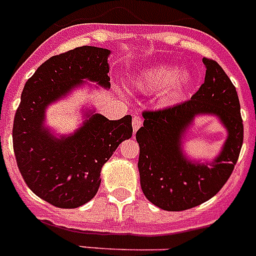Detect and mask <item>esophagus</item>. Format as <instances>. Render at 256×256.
Returning a JSON list of instances; mask_svg holds the SVG:
<instances>
[{"label":"esophagus","mask_w":256,"mask_h":256,"mask_svg":"<svg viewBox=\"0 0 256 256\" xmlns=\"http://www.w3.org/2000/svg\"><path fill=\"white\" fill-rule=\"evenodd\" d=\"M142 124H143V120H142L140 116H134V118H132V132H134V134L138 132Z\"/></svg>","instance_id":"1"}]
</instances>
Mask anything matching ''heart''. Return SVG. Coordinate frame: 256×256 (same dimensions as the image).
Here are the masks:
<instances>
[{
    "label": "heart",
    "mask_w": 256,
    "mask_h": 256,
    "mask_svg": "<svg viewBox=\"0 0 256 256\" xmlns=\"http://www.w3.org/2000/svg\"><path fill=\"white\" fill-rule=\"evenodd\" d=\"M134 84L143 91H160L165 88L166 98H178L191 84V74L188 70H178L174 65L161 64L143 70L135 78Z\"/></svg>",
    "instance_id": "b5f03b06"
}]
</instances>
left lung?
<instances>
[{"instance_id":"8db88e82","label":"left lung","mask_w":256,"mask_h":256,"mask_svg":"<svg viewBox=\"0 0 256 256\" xmlns=\"http://www.w3.org/2000/svg\"><path fill=\"white\" fill-rule=\"evenodd\" d=\"M204 83L190 100L170 108L144 112L136 132L140 186L152 204L165 211H184L211 199L230 177L244 143V124L237 91L214 60L203 58ZM198 115H214L228 132L212 162L190 160L182 147Z\"/></svg>"}]
</instances>
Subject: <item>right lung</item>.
Returning <instances> with one entry per match:
<instances>
[{"label": "right lung", "instance_id": "add662e5", "mask_svg": "<svg viewBox=\"0 0 256 256\" xmlns=\"http://www.w3.org/2000/svg\"><path fill=\"white\" fill-rule=\"evenodd\" d=\"M109 49L79 46L53 56L26 82L12 126V146L23 180L38 198L58 208H78L95 196L100 172L113 152L132 138V116L109 121L90 110L80 128L56 136L45 126L49 105L84 80L110 88Z\"/></svg>", "mask_w": 256, "mask_h": 256}]
</instances>
